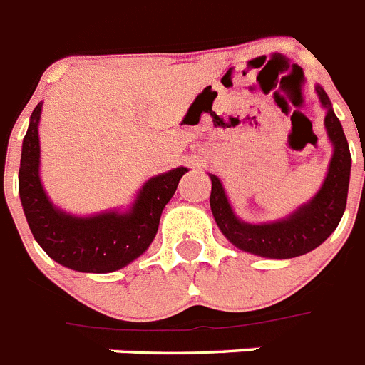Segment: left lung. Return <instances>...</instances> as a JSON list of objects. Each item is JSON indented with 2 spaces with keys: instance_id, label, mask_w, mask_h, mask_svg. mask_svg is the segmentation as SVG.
<instances>
[{
  "instance_id": "obj_1",
  "label": "left lung",
  "mask_w": 365,
  "mask_h": 365,
  "mask_svg": "<svg viewBox=\"0 0 365 365\" xmlns=\"http://www.w3.org/2000/svg\"><path fill=\"white\" fill-rule=\"evenodd\" d=\"M317 93L323 106L327 108L324 125L328 138L334 143V156L323 188L319 190V194L309 203L302 205L289 218L274 224H246L233 215L218 177L210 175V209L216 224L227 240L244 252L272 259L298 257L317 248L338 227L347 205L351 150L347 138L343 134L341 123L332 111L327 93L321 87H317Z\"/></svg>"
}]
</instances>
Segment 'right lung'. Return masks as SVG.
Instances as JSON below:
<instances>
[{
    "mask_svg": "<svg viewBox=\"0 0 365 365\" xmlns=\"http://www.w3.org/2000/svg\"><path fill=\"white\" fill-rule=\"evenodd\" d=\"M38 104L22 143L18 190L33 237L53 261L78 272H113L140 257L155 239L165 203L173 197L186 168L153 177L141 188L130 212L76 218L57 210L38 179Z\"/></svg>",
    "mask_w": 365,
    "mask_h": 365,
    "instance_id": "obj_1",
    "label": "right lung"
}]
</instances>
